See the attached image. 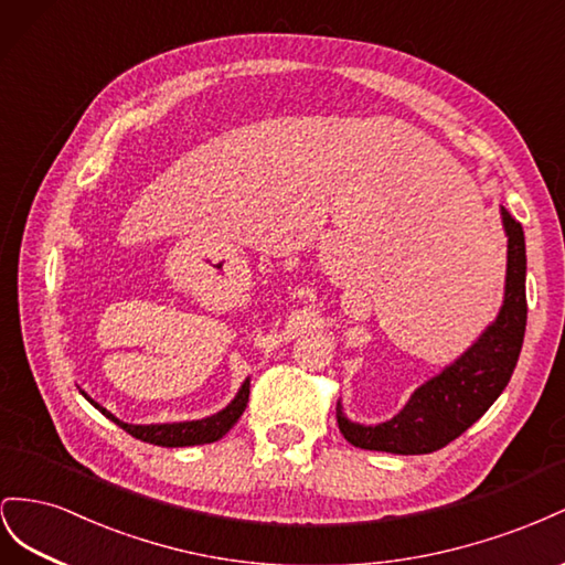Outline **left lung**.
<instances>
[{
  "label": "left lung",
  "instance_id": "left-lung-1",
  "mask_svg": "<svg viewBox=\"0 0 565 565\" xmlns=\"http://www.w3.org/2000/svg\"><path fill=\"white\" fill-rule=\"evenodd\" d=\"M499 213L507 234V279L494 321L452 364L418 385L391 422L376 426L350 422L338 402V428L350 445L391 455L435 452L471 428L507 388L519 362L527 319L525 236L521 222H515L504 205Z\"/></svg>",
  "mask_w": 565,
  "mask_h": 565
}]
</instances>
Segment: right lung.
Returning a JSON list of instances; mask_svg holds the SVG:
<instances>
[{"label": "right lung", "mask_w": 565, "mask_h": 565, "mask_svg": "<svg viewBox=\"0 0 565 565\" xmlns=\"http://www.w3.org/2000/svg\"><path fill=\"white\" fill-rule=\"evenodd\" d=\"M79 393L85 395L89 405H94L106 418H110L113 424H118L122 430L130 433L137 440L160 445V447H189V445L215 443L222 438V435H227V430L238 422V416L244 414V409L248 405L250 379L241 383V388L234 395V399L217 414L196 418V422H172V424H125L116 414H110L106 407H102L99 402H94L85 391H79Z\"/></svg>", "instance_id": "1"}]
</instances>
